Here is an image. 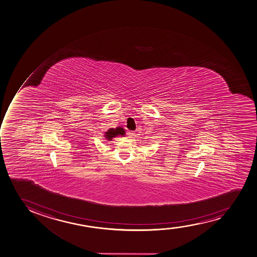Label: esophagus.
Listing matches in <instances>:
<instances>
[{
	"label": "esophagus",
	"mask_w": 257,
	"mask_h": 257,
	"mask_svg": "<svg viewBox=\"0 0 257 257\" xmlns=\"http://www.w3.org/2000/svg\"><path fill=\"white\" fill-rule=\"evenodd\" d=\"M127 136H128L129 139H133V138H134V136H135V133H133V132H128V133H127Z\"/></svg>",
	"instance_id": "1"
}]
</instances>
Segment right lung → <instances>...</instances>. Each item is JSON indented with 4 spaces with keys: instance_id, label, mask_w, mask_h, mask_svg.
I'll use <instances>...</instances> for the list:
<instances>
[{
    "instance_id": "obj_1",
    "label": "right lung",
    "mask_w": 257,
    "mask_h": 257,
    "mask_svg": "<svg viewBox=\"0 0 257 257\" xmlns=\"http://www.w3.org/2000/svg\"><path fill=\"white\" fill-rule=\"evenodd\" d=\"M124 128L122 127H116L114 128H110L109 130H107V132L105 133V139L111 141L113 138H115L117 136H124L125 134Z\"/></svg>"
}]
</instances>
